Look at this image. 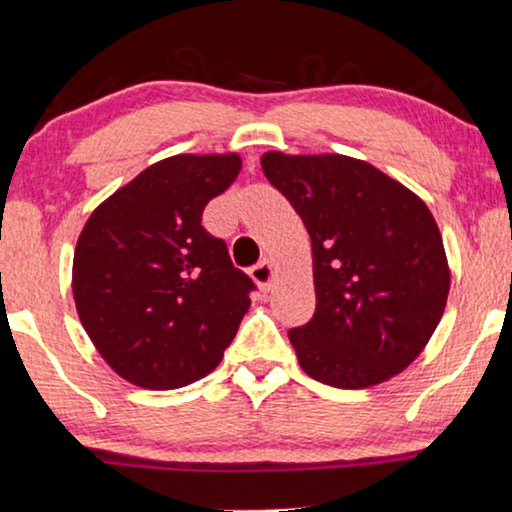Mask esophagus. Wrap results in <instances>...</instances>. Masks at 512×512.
Wrapping results in <instances>:
<instances>
[{
  "label": "esophagus",
  "mask_w": 512,
  "mask_h": 512,
  "mask_svg": "<svg viewBox=\"0 0 512 512\" xmlns=\"http://www.w3.org/2000/svg\"><path fill=\"white\" fill-rule=\"evenodd\" d=\"M250 276L252 281L260 285V290H269L276 278V264L271 260H262L260 264H255V267L250 269Z\"/></svg>",
  "instance_id": "esophagus-1"
}]
</instances>
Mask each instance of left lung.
<instances>
[{
	"label": "left lung",
	"instance_id": "1",
	"mask_svg": "<svg viewBox=\"0 0 512 512\" xmlns=\"http://www.w3.org/2000/svg\"><path fill=\"white\" fill-rule=\"evenodd\" d=\"M311 236L316 313L288 332L302 370L367 388L424 351L449 295L445 245L417 194L344 154L262 156Z\"/></svg>",
	"mask_w": 512,
	"mask_h": 512
}]
</instances>
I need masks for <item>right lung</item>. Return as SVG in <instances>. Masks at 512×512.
<instances>
[{
  "instance_id": "1",
  "label": "right lung",
  "mask_w": 512,
  "mask_h": 512,
  "mask_svg": "<svg viewBox=\"0 0 512 512\" xmlns=\"http://www.w3.org/2000/svg\"><path fill=\"white\" fill-rule=\"evenodd\" d=\"M238 170V154L170 156L102 201L81 229L72 264L79 320L135 386L192 384L236 337L255 283L201 215Z\"/></svg>"
}]
</instances>
